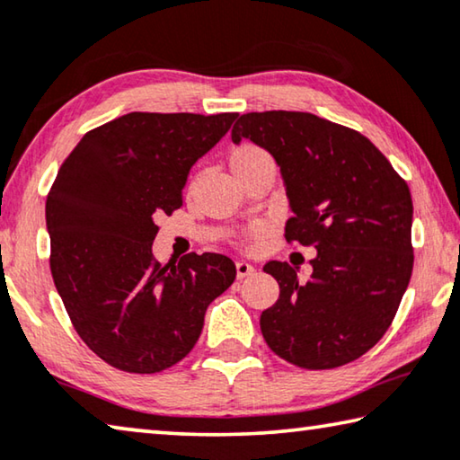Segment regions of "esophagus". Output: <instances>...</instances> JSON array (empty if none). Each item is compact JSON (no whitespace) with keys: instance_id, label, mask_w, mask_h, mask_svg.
<instances>
[{"instance_id":"34e87169","label":"esophagus","mask_w":460,"mask_h":460,"mask_svg":"<svg viewBox=\"0 0 460 460\" xmlns=\"http://www.w3.org/2000/svg\"><path fill=\"white\" fill-rule=\"evenodd\" d=\"M235 270H237V279H245V276H250V274H253V268L250 261H245V260H239L237 264H235Z\"/></svg>"}]
</instances>
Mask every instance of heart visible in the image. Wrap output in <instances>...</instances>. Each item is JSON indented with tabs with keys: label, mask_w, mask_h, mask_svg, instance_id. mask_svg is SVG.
<instances>
[{
	"label": "heart",
	"mask_w": 460,
	"mask_h": 460,
	"mask_svg": "<svg viewBox=\"0 0 460 460\" xmlns=\"http://www.w3.org/2000/svg\"><path fill=\"white\" fill-rule=\"evenodd\" d=\"M261 159H270L268 153L264 149L258 147V145L243 143V145H239V147L231 153V167H233V172H235V170H242V167H247V165H252V164H256V162H261ZM258 235H260V227H250V229L243 233L242 239H243V243H250L252 239H256Z\"/></svg>",
	"instance_id": "heart-1"
}]
</instances>
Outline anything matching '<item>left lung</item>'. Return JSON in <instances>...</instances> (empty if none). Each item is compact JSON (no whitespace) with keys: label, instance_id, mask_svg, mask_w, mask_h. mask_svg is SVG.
Returning a JSON list of instances; mask_svg holds the SVG:
<instances>
[{"label":"left lung","instance_id":"obj_1","mask_svg":"<svg viewBox=\"0 0 460 460\" xmlns=\"http://www.w3.org/2000/svg\"><path fill=\"white\" fill-rule=\"evenodd\" d=\"M231 138L276 159L293 210L284 237L317 250L307 282L287 261L264 266L280 287L260 317L266 344L309 370L360 358L389 330L411 279L405 180L358 130L309 112L242 114Z\"/></svg>","mask_w":460,"mask_h":460}]
</instances>
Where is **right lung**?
<instances>
[{
  "label": "right lung",
  "mask_w": 460,
  "mask_h": 460,
  "mask_svg": "<svg viewBox=\"0 0 460 460\" xmlns=\"http://www.w3.org/2000/svg\"><path fill=\"white\" fill-rule=\"evenodd\" d=\"M235 119L130 112L85 133L57 173L50 274L79 338L114 368L153 375L180 362L208 305L235 280L221 253L162 264L151 252L155 218L181 207L190 167Z\"/></svg>",
  "instance_id": "1"
}]
</instances>
